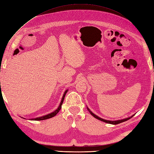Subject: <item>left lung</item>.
<instances>
[{"label": "left lung", "instance_id": "8db88e82", "mask_svg": "<svg viewBox=\"0 0 154 154\" xmlns=\"http://www.w3.org/2000/svg\"><path fill=\"white\" fill-rule=\"evenodd\" d=\"M87 109H88V110L89 111V112H90V114H91L92 116H93L94 117H95V119H98V120L101 121H103V122H106V123L111 124V125H117V124H119V123H121V122H125V121H126L129 120L130 119H131L132 117H134V115H133L131 116V117H128V118H126V119H121V120H117V121H109V120H105V119L100 118V117H98V116H97L96 115H95V114L94 113V112H92L90 110V109H89L88 107H87Z\"/></svg>", "mask_w": 154, "mask_h": 154}]
</instances>
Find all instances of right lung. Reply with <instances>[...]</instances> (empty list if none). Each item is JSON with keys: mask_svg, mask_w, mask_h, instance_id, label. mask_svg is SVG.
<instances>
[{"mask_svg": "<svg viewBox=\"0 0 154 154\" xmlns=\"http://www.w3.org/2000/svg\"><path fill=\"white\" fill-rule=\"evenodd\" d=\"M68 90H66L65 91H64V94H63V95L62 100H61V101H60V105H59V107H58V108L56 109L55 111H54L53 112H51V113L47 114V115H43V116H42V117H36V118L29 119V120H30V121H43V120H45V119H50V118H52V117H54V116H55V115L58 113V112H59V111L60 110L61 106H62V104H63V103L64 97H65V95H66V94L67 93ZM22 118H23V117H22ZM23 119H25V118H23Z\"/></svg>", "mask_w": 154, "mask_h": 154, "instance_id": "right-lung-1", "label": "right lung"}]
</instances>
